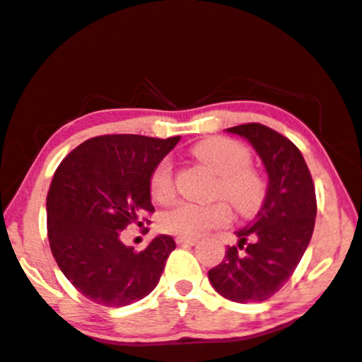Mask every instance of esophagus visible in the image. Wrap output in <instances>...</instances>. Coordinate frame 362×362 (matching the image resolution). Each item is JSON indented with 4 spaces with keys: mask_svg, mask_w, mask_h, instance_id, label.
Masks as SVG:
<instances>
[{
    "mask_svg": "<svg viewBox=\"0 0 362 362\" xmlns=\"http://www.w3.org/2000/svg\"><path fill=\"white\" fill-rule=\"evenodd\" d=\"M175 242H177V245H195V243H197V238H185V236H177Z\"/></svg>",
    "mask_w": 362,
    "mask_h": 362,
    "instance_id": "obj_1",
    "label": "esophagus"
}]
</instances>
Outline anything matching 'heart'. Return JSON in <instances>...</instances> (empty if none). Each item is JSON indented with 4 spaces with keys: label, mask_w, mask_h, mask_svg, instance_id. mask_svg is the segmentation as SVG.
Here are the masks:
<instances>
[{
    "label": "heart",
    "mask_w": 362,
    "mask_h": 362,
    "mask_svg": "<svg viewBox=\"0 0 362 362\" xmlns=\"http://www.w3.org/2000/svg\"><path fill=\"white\" fill-rule=\"evenodd\" d=\"M195 156L209 165L218 175L214 194L230 202L240 214H252L259 209L264 199V182L250 168L252 153L240 141L230 138H211L194 148ZM175 192L173 163L163 158L155 165L149 175V194L155 201L165 202ZM231 211L224 202L195 204L178 201L160 216L161 230L167 233L195 238L213 228L230 221Z\"/></svg>",
    "instance_id": "obj_1"
}]
</instances>
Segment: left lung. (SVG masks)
Instances as JSON below:
<instances>
[{
    "label": "left lung",
    "instance_id": "8db88e82",
    "mask_svg": "<svg viewBox=\"0 0 362 362\" xmlns=\"http://www.w3.org/2000/svg\"><path fill=\"white\" fill-rule=\"evenodd\" d=\"M226 131L255 148L269 185L257 218L236 231L238 247H228L221 264L207 276L226 300L260 303L274 296L300 264L313 235L317 195L305 158L293 141L257 122Z\"/></svg>",
    "mask_w": 362,
    "mask_h": 362
}]
</instances>
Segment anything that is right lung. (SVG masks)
I'll use <instances>...</instances> for the list:
<instances>
[{
  "mask_svg": "<svg viewBox=\"0 0 362 362\" xmlns=\"http://www.w3.org/2000/svg\"><path fill=\"white\" fill-rule=\"evenodd\" d=\"M178 139L97 136L74 148L54 173L47 194L51 252L68 281L97 305L120 308L143 300L175 250L172 236L160 235L134 252L120 242V231L155 213L149 175Z\"/></svg>",
  "mask_w": 362,
  "mask_h": 362,
  "instance_id": "add662e5",
  "label": "right lung"
}]
</instances>
